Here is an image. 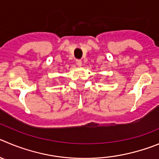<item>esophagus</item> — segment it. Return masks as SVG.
<instances>
[{"label":"esophagus","mask_w":159,"mask_h":159,"mask_svg":"<svg viewBox=\"0 0 159 159\" xmlns=\"http://www.w3.org/2000/svg\"><path fill=\"white\" fill-rule=\"evenodd\" d=\"M76 64L78 65V66H81V65H82V62H81V60H80V59H77Z\"/></svg>","instance_id":"34e87169"}]
</instances>
